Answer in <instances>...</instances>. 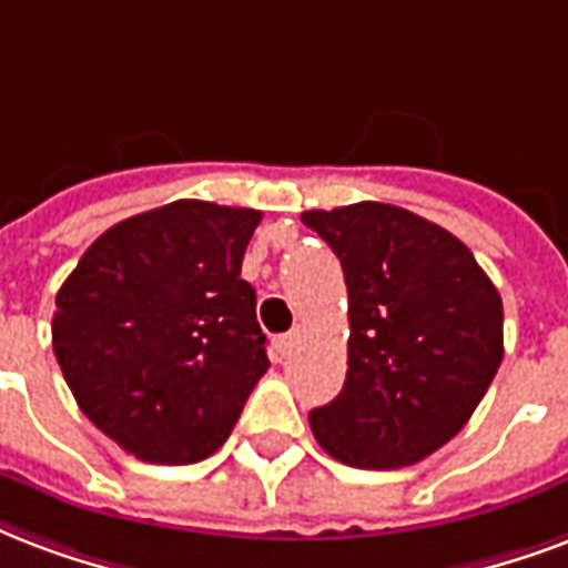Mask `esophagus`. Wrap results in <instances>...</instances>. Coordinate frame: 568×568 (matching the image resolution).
I'll return each mask as SVG.
<instances>
[{
	"instance_id": "1",
	"label": "esophagus",
	"mask_w": 568,
	"mask_h": 568,
	"mask_svg": "<svg viewBox=\"0 0 568 568\" xmlns=\"http://www.w3.org/2000/svg\"><path fill=\"white\" fill-rule=\"evenodd\" d=\"M294 339H297V333H294V331L280 333V336H276V339H274V348L280 354H288V348H292V345H294Z\"/></svg>"
}]
</instances>
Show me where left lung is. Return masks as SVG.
Instances as JSON below:
<instances>
[{"label":"left lung","instance_id":"1","mask_svg":"<svg viewBox=\"0 0 568 568\" xmlns=\"http://www.w3.org/2000/svg\"><path fill=\"white\" fill-rule=\"evenodd\" d=\"M348 285V372L310 410L327 456L363 470L414 465L456 438L504 361V303L447 229L384 202L303 211Z\"/></svg>","mask_w":568,"mask_h":568}]
</instances>
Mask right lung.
Wrapping results in <instances>:
<instances>
[{
	"label": "right lung",
	"mask_w": 568,
	"mask_h": 568,
	"mask_svg": "<svg viewBox=\"0 0 568 568\" xmlns=\"http://www.w3.org/2000/svg\"><path fill=\"white\" fill-rule=\"evenodd\" d=\"M262 214L179 199L106 229L55 294L53 352L85 417L151 465L223 447L267 372L241 280Z\"/></svg>",
	"instance_id": "right-lung-1"
}]
</instances>
